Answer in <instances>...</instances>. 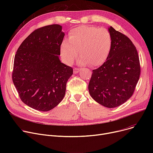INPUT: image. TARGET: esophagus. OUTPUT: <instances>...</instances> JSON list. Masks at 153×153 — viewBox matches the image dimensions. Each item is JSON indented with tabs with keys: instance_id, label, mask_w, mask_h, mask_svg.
Segmentation results:
<instances>
[{
	"instance_id": "1",
	"label": "esophagus",
	"mask_w": 153,
	"mask_h": 153,
	"mask_svg": "<svg viewBox=\"0 0 153 153\" xmlns=\"http://www.w3.org/2000/svg\"><path fill=\"white\" fill-rule=\"evenodd\" d=\"M79 71H81V69H78V68H74V73L77 74Z\"/></svg>"
}]
</instances>
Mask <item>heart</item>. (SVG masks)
<instances>
[{
  "instance_id": "1",
  "label": "heart",
  "mask_w": 153,
  "mask_h": 153,
  "mask_svg": "<svg viewBox=\"0 0 153 153\" xmlns=\"http://www.w3.org/2000/svg\"><path fill=\"white\" fill-rule=\"evenodd\" d=\"M112 46L109 31L94 26H81L71 30L68 39H64L60 46L61 56L64 62L71 64L77 57L78 51L81 56V65L91 64L98 66L108 58Z\"/></svg>"
}]
</instances>
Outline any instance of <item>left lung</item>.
Wrapping results in <instances>:
<instances>
[{
  "label": "left lung",
  "mask_w": 153,
  "mask_h": 153,
  "mask_svg": "<svg viewBox=\"0 0 153 153\" xmlns=\"http://www.w3.org/2000/svg\"><path fill=\"white\" fill-rule=\"evenodd\" d=\"M108 30L112 38L110 54L100 67L92 71L88 89L94 100L114 108L131 97L140 78V64L131 40L111 26Z\"/></svg>",
  "instance_id": "obj_1"
}]
</instances>
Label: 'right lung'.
<instances>
[{"label": "right lung", "mask_w": 153, "mask_h": 153, "mask_svg": "<svg viewBox=\"0 0 153 153\" xmlns=\"http://www.w3.org/2000/svg\"><path fill=\"white\" fill-rule=\"evenodd\" d=\"M64 35L58 24L38 28L24 40L15 56L13 82L22 101L32 108L50 111L65 95L73 69L59 59Z\"/></svg>", "instance_id": "obj_1"}]
</instances>
